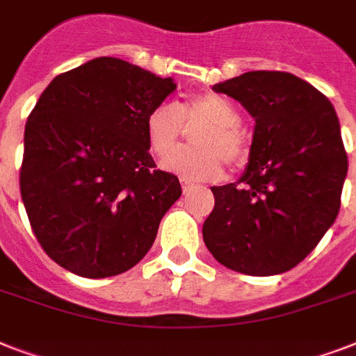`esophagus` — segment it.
Instances as JSON below:
<instances>
[{
  "mask_svg": "<svg viewBox=\"0 0 356 356\" xmlns=\"http://www.w3.org/2000/svg\"><path fill=\"white\" fill-rule=\"evenodd\" d=\"M192 188H195L194 184L188 183V181H184V179H183V190H184V192L188 194V192H190V190H192Z\"/></svg>",
  "mask_w": 356,
  "mask_h": 356,
  "instance_id": "34e87169",
  "label": "esophagus"
}]
</instances>
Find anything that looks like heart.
I'll use <instances>...</instances> for the list:
<instances>
[{
  "label": "heart",
  "mask_w": 356,
  "mask_h": 356,
  "mask_svg": "<svg viewBox=\"0 0 356 356\" xmlns=\"http://www.w3.org/2000/svg\"><path fill=\"white\" fill-rule=\"evenodd\" d=\"M240 111L227 97L207 92L195 94L177 107L159 103L145 116L147 147L164 159L177 147L182 125L197 129L191 135L195 148L179 150L164 161V168L186 181H212L222 177L223 159L238 164L245 156V138L240 131Z\"/></svg>",
  "instance_id": "heart-1"
}]
</instances>
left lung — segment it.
Instances as JSON below:
<instances>
[{"instance_id": "left-lung-1", "label": "left lung", "mask_w": 356, "mask_h": 356, "mask_svg": "<svg viewBox=\"0 0 356 356\" xmlns=\"http://www.w3.org/2000/svg\"><path fill=\"white\" fill-rule=\"evenodd\" d=\"M254 120L245 172L212 186L203 223L212 257L245 275L292 270L331 229L348 175L340 122L320 90L286 72H248L212 86Z\"/></svg>"}]
</instances>
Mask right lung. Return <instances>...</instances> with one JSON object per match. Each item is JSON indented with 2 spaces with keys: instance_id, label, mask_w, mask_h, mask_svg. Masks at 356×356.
I'll return each mask as SVG.
<instances>
[{
  "instance_id": "add662e5",
  "label": "right lung",
  "mask_w": 356,
  "mask_h": 356,
  "mask_svg": "<svg viewBox=\"0 0 356 356\" xmlns=\"http://www.w3.org/2000/svg\"><path fill=\"white\" fill-rule=\"evenodd\" d=\"M177 85L114 57L57 75L25 123L19 192L42 249L88 279L144 259L162 216L181 197L156 170L145 116Z\"/></svg>"
}]
</instances>
